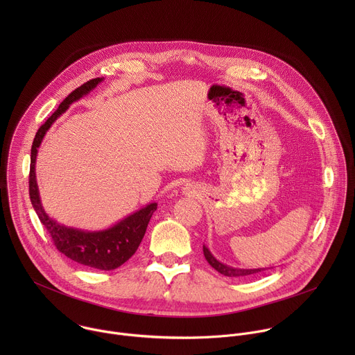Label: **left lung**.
<instances>
[{"instance_id": "obj_1", "label": "left lung", "mask_w": 355, "mask_h": 355, "mask_svg": "<svg viewBox=\"0 0 355 355\" xmlns=\"http://www.w3.org/2000/svg\"><path fill=\"white\" fill-rule=\"evenodd\" d=\"M204 256L207 259V261L220 274L226 275V277H244V275H251V274H257L261 271H266V268H254V270H241V268H233L229 267L226 264H222L220 261H218L214 256L212 252L209 251V248L207 245H204Z\"/></svg>"}]
</instances>
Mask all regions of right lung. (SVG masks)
I'll return each mask as SVG.
<instances>
[{"mask_svg":"<svg viewBox=\"0 0 355 355\" xmlns=\"http://www.w3.org/2000/svg\"><path fill=\"white\" fill-rule=\"evenodd\" d=\"M103 81V78H94L84 83L81 87L76 88L71 94L66 96V99L59 105V108L52 114L36 132V136L32 143L31 150V171H29V196L36 211L39 220L49 232L50 237L53 240L56 248L69 257L70 260L103 271H110L121 267L126 263L139 247L147 225L150 222L151 215L157 209V204H150L146 208L129 215L123 220L118 222L110 229L99 230V232H85L74 227H67L64 225L58 223L52 218H49L44 212L39 189L36 184V174H35V164H36V155L37 147L40 146L43 136L49 130V128L53 125V122L67 111V108L80 99L81 96L87 95L91 89H94L98 83Z\"/></svg>","mask_w":355,"mask_h":355,"instance_id":"right-lung-1","label":"right lung"}]
</instances>
